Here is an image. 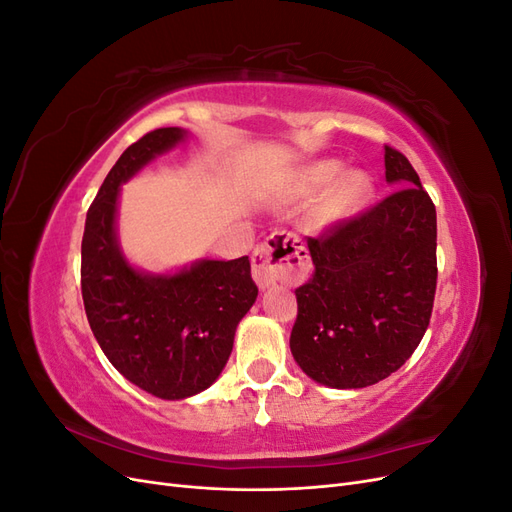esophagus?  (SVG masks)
I'll use <instances>...</instances> for the list:
<instances>
[{"label": "esophagus", "mask_w": 512, "mask_h": 512, "mask_svg": "<svg viewBox=\"0 0 512 512\" xmlns=\"http://www.w3.org/2000/svg\"><path fill=\"white\" fill-rule=\"evenodd\" d=\"M252 273L260 288L277 282L299 284L309 273V256L290 232H275L252 256Z\"/></svg>", "instance_id": "esophagus-1"}]
</instances>
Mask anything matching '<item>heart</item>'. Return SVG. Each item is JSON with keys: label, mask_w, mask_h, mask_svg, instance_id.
Instances as JSON below:
<instances>
[{"label": "heart", "mask_w": 512, "mask_h": 512, "mask_svg": "<svg viewBox=\"0 0 512 512\" xmlns=\"http://www.w3.org/2000/svg\"><path fill=\"white\" fill-rule=\"evenodd\" d=\"M344 169V162L339 160H320L309 164L294 177L288 194L290 200L316 198L333 184L334 188L330 187L332 190L327 192L318 207V220L322 224H335L359 213L374 196V179L365 170L352 168L344 174Z\"/></svg>", "instance_id": "1"}]
</instances>
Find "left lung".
Returning a JSON list of instances; mask_svg holds the SVG:
<instances>
[{
  "label": "left lung",
  "instance_id": "1",
  "mask_svg": "<svg viewBox=\"0 0 512 512\" xmlns=\"http://www.w3.org/2000/svg\"><path fill=\"white\" fill-rule=\"evenodd\" d=\"M399 188L350 222L307 239L312 280L294 290L290 352L331 389H365L404 365L429 327L436 294V207L399 151H384Z\"/></svg>",
  "mask_w": 512,
  "mask_h": 512
}]
</instances>
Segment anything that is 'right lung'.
<instances>
[{"label":"right lung","mask_w":512,"mask_h":512,"mask_svg":"<svg viewBox=\"0 0 512 512\" xmlns=\"http://www.w3.org/2000/svg\"><path fill=\"white\" fill-rule=\"evenodd\" d=\"M185 138L188 130L160 128L121 153L87 211L81 245L85 314L102 352L123 378L168 401L194 397L220 378L258 297L247 256L153 273L121 250V185Z\"/></svg>","instance_id":"right-lung-1"}]
</instances>
